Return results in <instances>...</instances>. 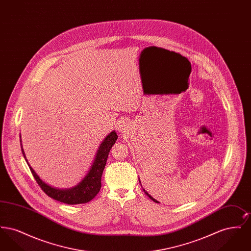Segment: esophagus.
I'll return each instance as SVG.
<instances>
[{"instance_id": "1", "label": "esophagus", "mask_w": 251, "mask_h": 251, "mask_svg": "<svg viewBox=\"0 0 251 251\" xmlns=\"http://www.w3.org/2000/svg\"><path fill=\"white\" fill-rule=\"evenodd\" d=\"M119 130H123V125H120L119 126Z\"/></svg>"}]
</instances>
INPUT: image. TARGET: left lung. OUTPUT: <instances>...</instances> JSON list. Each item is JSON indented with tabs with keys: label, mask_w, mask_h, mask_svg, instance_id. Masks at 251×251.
<instances>
[{
	"label": "left lung",
	"mask_w": 251,
	"mask_h": 251,
	"mask_svg": "<svg viewBox=\"0 0 251 251\" xmlns=\"http://www.w3.org/2000/svg\"><path fill=\"white\" fill-rule=\"evenodd\" d=\"M140 183H141V182H140ZM143 190H144V192H145V194H146V195H147V196H148V197H149V198H150V199H151V201H154V202L159 203V202H158V201H156V200H154V199H153V198H152V197H151V195H150V194H149V193H148V192L146 191V190H145V189H143Z\"/></svg>",
	"instance_id": "left-lung-1"
}]
</instances>
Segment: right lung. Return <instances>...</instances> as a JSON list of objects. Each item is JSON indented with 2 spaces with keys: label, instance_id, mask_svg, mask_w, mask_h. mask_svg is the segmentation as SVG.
<instances>
[{
  "label": "right lung",
  "instance_id": "add662e5",
  "mask_svg": "<svg viewBox=\"0 0 251 251\" xmlns=\"http://www.w3.org/2000/svg\"><path fill=\"white\" fill-rule=\"evenodd\" d=\"M117 139H118V134L116 131H111L108 134L105 139L102 141V143L100 144L98 150V152L96 154L95 161L90 168L89 172L87 173V175L84 177V179H82L81 182H79L75 187H72L71 189H56L43 182L36 175L34 169L30 167L29 163L25 158L23 149H22V151L37 184L40 186V188L47 196L55 201H58L60 202L67 203L71 205L82 204V203L88 202L91 200H93L100 191L101 187V175L106 165L108 154L110 152L112 146L116 143ZM21 147L23 148L22 143H21Z\"/></svg>",
  "mask_w": 251,
  "mask_h": 251
}]
</instances>
